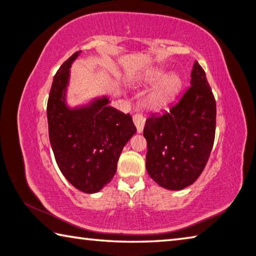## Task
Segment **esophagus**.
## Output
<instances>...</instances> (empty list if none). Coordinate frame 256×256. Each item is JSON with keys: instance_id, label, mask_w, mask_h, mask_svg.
Returning a JSON list of instances; mask_svg holds the SVG:
<instances>
[{"instance_id": "34e87169", "label": "esophagus", "mask_w": 256, "mask_h": 256, "mask_svg": "<svg viewBox=\"0 0 256 256\" xmlns=\"http://www.w3.org/2000/svg\"><path fill=\"white\" fill-rule=\"evenodd\" d=\"M132 121H134V124H135V126H136V128H137V132H143V129H144V124H145V119H144V116H142V114H135L132 116Z\"/></svg>"}]
</instances>
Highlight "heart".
<instances>
[{"instance_id":"b5f03b06","label":"heart","mask_w":256,"mask_h":256,"mask_svg":"<svg viewBox=\"0 0 256 256\" xmlns=\"http://www.w3.org/2000/svg\"><path fill=\"white\" fill-rule=\"evenodd\" d=\"M162 72H154L151 74V78L152 80H156L162 76ZM180 86H182V80L178 76V74L170 73L164 76L162 78H161L160 82L156 86V88L153 92V100L158 104H162L166 103V102L170 100L172 97H174L176 94L178 92V90L180 89Z\"/></svg>"}]
</instances>
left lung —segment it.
<instances>
[{"instance_id": "left-lung-1", "label": "left lung", "mask_w": 256, "mask_h": 256, "mask_svg": "<svg viewBox=\"0 0 256 256\" xmlns=\"http://www.w3.org/2000/svg\"><path fill=\"white\" fill-rule=\"evenodd\" d=\"M215 128V98L205 70L196 62L191 87L168 112L151 116L145 122L150 178L168 190L194 183L210 159Z\"/></svg>"}]
</instances>
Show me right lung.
Listing matches in <instances>:
<instances>
[{"label":"right lung","mask_w":256,"mask_h":256,"mask_svg":"<svg viewBox=\"0 0 256 256\" xmlns=\"http://www.w3.org/2000/svg\"><path fill=\"white\" fill-rule=\"evenodd\" d=\"M73 54L54 74L46 104L49 140L62 175L78 190L94 194L113 178L124 146L136 132L130 114L108 104V98L70 110L65 90Z\"/></svg>","instance_id":"1"}]
</instances>
